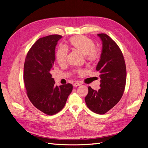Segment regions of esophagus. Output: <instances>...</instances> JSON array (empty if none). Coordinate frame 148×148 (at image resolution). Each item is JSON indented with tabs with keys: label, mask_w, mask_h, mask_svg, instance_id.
I'll use <instances>...</instances> for the list:
<instances>
[{
	"label": "esophagus",
	"mask_w": 148,
	"mask_h": 148,
	"mask_svg": "<svg viewBox=\"0 0 148 148\" xmlns=\"http://www.w3.org/2000/svg\"><path fill=\"white\" fill-rule=\"evenodd\" d=\"M80 85H81V84L79 83H75L73 84V86H74V87H77V86H80Z\"/></svg>",
	"instance_id": "34e87169"
}]
</instances>
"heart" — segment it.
<instances>
[{
    "instance_id": "heart-1",
    "label": "heart",
    "mask_w": 148,
    "mask_h": 148,
    "mask_svg": "<svg viewBox=\"0 0 148 148\" xmlns=\"http://www.w3.org/2000/svg\"><path fill=\"white\" fill-rule=\"evenodd\" d=\"M68 45L71 50L77 51L84 56L85 59L89 63H94L99 58V52L96 49L95 42L92 40L84 36H77L71 38L68 42ZM67 52L66 49L59 47L56 53V59L60 65H64L66 63ZM82 73L83 71H78Z\"/></svg>"
}]
</instances>
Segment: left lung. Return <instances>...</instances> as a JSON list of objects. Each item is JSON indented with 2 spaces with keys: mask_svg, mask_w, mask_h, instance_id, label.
Masks as SVG:
<instances>
[{
  "mask_svg": "<svg viewBox=\"0 0 148 148\" xmlns=\"http://www.w3.org/2000/svg\"><path fill=\"white\" fill-rule=\"evenodd\" d=\"M102 41V51L96 70L100 72L101 88L98 91L88 87L85 102L97 114H104L120 100L126 84L127 71L124 58L119 47L108 35L97 34Z\"/></svg>",
  "mask_w": 148,
  "mask_h": 148,
  "instance_id": "left-lung-1",
  "label": "left lung"
}]
</instances>
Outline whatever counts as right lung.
<instances>
[{
	"mask_svg": "<svg viewBox=\"0 0 148 148\" xmlns=\"http://www.w3.org/2000/svg\"><path fill=\"white\" fill-rule=\"evenodd\" d=\"M62 38L53 34L39 38L29 49L24 64L23 79L29 99L48 115L64 108L73 89L70 83L55 86L51 73L56 60V47Z\"/></svg>",
	"mask_w": 148,
	"mask_h": 148,
	"instance_id": "add662e5",
	"label": "right lung"
}]
</instances>
